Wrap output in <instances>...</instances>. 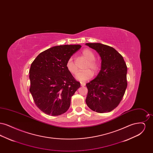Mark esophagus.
I'll use <instances>...</instances> for the list:
<instances>
[{
    "label": "esophagus",
    "instance_id": "1",
    "mask_svg": "<svg viewBox=\"0 0 153 153\" xmlns=\"http://www.w3.org/2000/svg\"><path fill=\"white\" fill-rule=\"evenodd\" d=\"M85 85V82H81V87H84Z\"/></svg>",
    "mask_w": 153,
    "mask_h": 153
}]
</instances>
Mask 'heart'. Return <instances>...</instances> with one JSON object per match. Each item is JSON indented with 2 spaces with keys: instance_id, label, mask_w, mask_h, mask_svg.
<instances>
[{
  "instance_id": "heart-1",
  "label": "heart",
  "mask_w": 153,
  "mask_h": 153,
  "mask_svg": "<svg viewBox=\"0 0 153 153\" xmlns=\"http://www.w3.org/2000/svg\"><path fill=\"white\" fill-rule=\"evenodd\" d=\"M82 54L83 57L88 61L86 68H91L94 72H96L97 71H98L100 68V64L98 62L95 61V54L91 50L86 49L82 51ZM66 66L70 73L74 74L76 72L77 69L74 64L72 57H71L68 59L66 64ZM93 75L94 73L92 71L88 69L84 71L77 72L75 76V78L76 80L83 82L91 79L93 77Z\"/></svg>"
}]
</instances>
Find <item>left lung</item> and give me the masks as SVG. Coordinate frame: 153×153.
I'll use <instances>...</instances> for the list:
<instances>
[{
  "instance_id": "8db88e82",
  "label": "left lung",
  "mask_w": 153,
  "mask_h": 153,
  "mask_svg": "<svg viewBox=\"0 0 153 153\" xmlns=\"http://www.w3.org/2000/svg\"><path fill=\"white\" fill-rule=\"evenodd\" d=\"M101 58L99 73L86 84L88 107L98 113L115 109L123 99L127 86V67L122 56L113 48L100 43H87Z\"/></svg>"
}]
</instances>
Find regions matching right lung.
I'll use <instances>...</instances> for the list:
<instances>
[{
	"label": "right lung",
	"mask_w": 153,
	"mask_h": 153,
	"mask_svg": "<svg viewBox=\"0 0 153 153\" xmlns=\"http://www.w3.org/2000/svg\"><path fill=\"white\" fill-rule=\"evenodd\" d=\"M81 47L80 45L54 46L41 53L32 62L30 92L38 108L44 113L58 116L69 109L71 97L80 83L68 71L66 64Z\"/></svg>",
	"instance_id": "add662e5"
}]
</instances>
